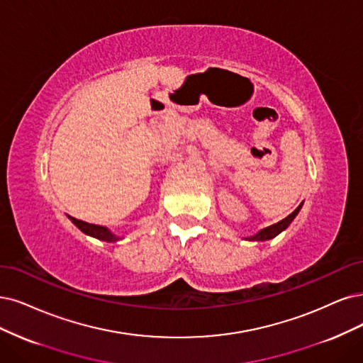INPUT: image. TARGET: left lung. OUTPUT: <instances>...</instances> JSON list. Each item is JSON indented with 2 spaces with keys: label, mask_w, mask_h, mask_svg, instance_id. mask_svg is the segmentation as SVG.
I'll list each match as a JSON object with an SVG mask.
<instances>
[{
  "label": "left lung",
  "mask_w": 363,
  "mask_h": 363,
  "mask_svg": "<svg viewBox=\"0 0 363 363\" xmlns=\"http://www.w3.org/2000/svg\"><path fill=\"white\" fill-rule=\"evenodd\" d=\"M299 209H301V205H299L296 209H294V211L290 213V216H287L284 220H281V221H278L277 224H272V225H269V227H266V229H263L262 232H259L256 236H251V238H248V239H250V240H266V239L275 238L278 233H281L284 229H287L289 224L293 221V218L298 216Z\"/></svg>",
  "instance_id": "8db88e82"
}]
</instances>
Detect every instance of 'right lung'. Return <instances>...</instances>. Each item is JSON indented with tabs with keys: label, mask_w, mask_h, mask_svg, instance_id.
<instances>
[{
	"label": "right lung",
	"mask_w": 363,
	"mask_h": 363,
	"mask_svg": "<svg viewBox=\"0 0 363 363\" xmlns=\"http://www.w3.org/2000/svg\"><path fill=\"white\" fill-rule=\"evenodd\" d=\"M70 220L79 227L80 230H82L84 233L89 235V236H94L97 239H101V240H106V242H115V240H118L119 238L112 235L109 230L106 229V227H101V225H96V224H89V223H85V221H80L77 218H73L70 217Z\"/></svg>",
	"instance_id": "right-lung-1"
}]
</instances>
